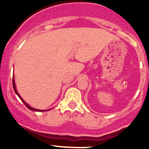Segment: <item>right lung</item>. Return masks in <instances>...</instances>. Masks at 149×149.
I'll use <instances>...</instances> for the list:
<instances>
[{
	"label": "right lung",
	"mask_w": 149,
	"mask_h": 149,
	"mask_svg": "<svg viewBox=\"0 0 149 149\" xmlns=\"http://www.w3.org/2000/svg\"><path fill=\"white\" fill-rule=\"evenodd\" d=\"M13 89H14V91H15V92H16V94H17V95H18V97H19V98H20V100H22V102H23L24 104L26 105V107H27L28 109H31V110H32V111H39V112H44V111H46V110H42V109H34V108H32V107H30L29 105L28 104H26V102H25L24 101V100H23V99H22V97H21V96L19 95V93H18V92H17V91H16V86H15L14 77H13Z\"/></svg>",
	"instance_id": "add662e5"
}]
</instances>
